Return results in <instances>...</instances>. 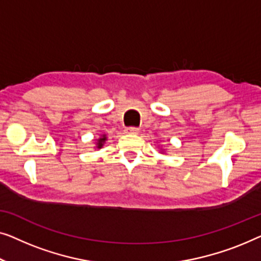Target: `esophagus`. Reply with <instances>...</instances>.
<instances>
[{
	"mask_svg": "<svg viewBox=\"0 0 261 261\" xmlns=\"http://www.w3.org/2000/svg\"><path fill=\"white\" fill-rule=\"evenodd\" d=\"M125 132H126V134H138L139 129H138V127H135V126H130V127H127Z\"/></svg>",
	"mask_w": 261,
	"mask_h": 261,
	"instance_id": "34e87169",
	"label": "esophagus"
}]
</instances>
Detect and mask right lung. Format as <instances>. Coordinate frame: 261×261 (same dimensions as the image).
<instances>
[{
  "label": "right lung",
  "mask_w": 261,
  "mask_h": 261,
  "mask_svg": "<svg viewBox=\"0 0 261 261\" xmlns=\"http://www.w3.org/2000/svg\"><path fill=\"white\" fill-rule=\"evenodd\" d=\"M106 139H108V137H106V135H102L101 137L98 139V141H97V149H101L102 148V145L105 144Z\"/></svg>",
  "instance_id": "obj_1"
}]
</instances>
